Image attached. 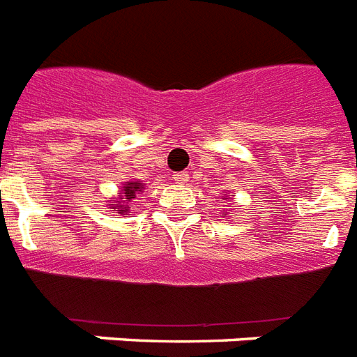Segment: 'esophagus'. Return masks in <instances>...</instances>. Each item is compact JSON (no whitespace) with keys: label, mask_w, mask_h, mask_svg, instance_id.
<instances>
[{"label":"esophagus","mask_w":357,"mask_h":357,"mask_svg":"<svg viewBox=\"0 0 357 357\" xmlns=\"http://www.w3.org/2000/svg\"><path fill=\"white\" fill-rule=\"evenodd\" d=\"M174 181H176V183H179V185L189 183V174H187V172L174 174Z\"/></svg>","instance_id":"obj_1"}]
</instances>
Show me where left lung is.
Instances as JSON below:
<instances>
[{
    "label": "left lung",
    "instance_id": "8db88e82",
    "mask_svg": "<svg viewBox=\"0 0 357 357\" xmlns=\"http://www.w3.org/2000/svg\"><path fill=\"white\" fill-rule=\"evenodd\" d=\"M224 215H226V213H224Z\"/></svg>",
    "mask_w": 357,
    "mask_h": 357
}]
</instances>
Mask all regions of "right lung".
Masks as SVG:
<instances>
[{
	"instance_id": "add662e5",
	"label": "right lung",
	"mask_w": 357,
	"mask_h": 357,
	"mask_svg": "<svg viewBox=\"0 0 357 357\" xmlns=\"http://www.w3.org/2000/svg\"><path fill=\"white\" fill-rule=\"evenodd\" d=\"M142 189H144V185L139 183V181H128V183L122 187V192H120L122 196H120L119 204H111V209L119 213V215L129 213V202L133 200L135 195Z\"/></svg>"
}]
</instances>
